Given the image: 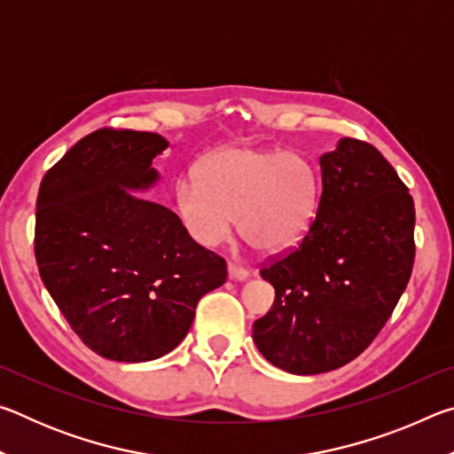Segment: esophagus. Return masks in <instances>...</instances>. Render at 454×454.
I'll use <instances>...</instances> for the list:
<instances>
[{"label":"esophagus","mask_w":454,"mask_h":454,"mask_svg":"<svg viewBox=\"0 0 454 454\" xmlns=\"http://www.w3.org/2000/svg\"><path fill=\"white\" fill-rule=\"evenodd\" d=\"M228 274H230V278H234V280H246V278H248L250 272L238 262H230L228 264Z\"/></svg>","instance_id":"1"}]
</instances>
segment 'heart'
I'll return each mask as SVG.
<instances>
[{"mask_svg": "<svg viewBox=\"0 0 454 454\" xmlns=\"http://www.w3.org/2000/svg\"><path fill=\"white\" fill-rule=\"evenodd\" d=\"M318 184L296 153L264 148H222L206 156L196 176L178 184V208L194 240L218 246L240 222V234L260 252H282L309 230Z\"/></svg>", "mask_w": 454, "mask_h": 454, "instance_id": "1", "label": "heart"}]
</instances>
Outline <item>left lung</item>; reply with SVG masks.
<instances>
[{"label": "left lung", "instance_id": "8db88e82", "mask_svg": "<svg viewBox=\"0 0 454 454\" xmlns=\"http://www.w3.org/2000/svg\"><path fill=\"white\" fill-rule=\"evenodd\" d=\"M320 172L302 240L260 268L276 298L252 338L292 374L334 371L364 352L403 296L417 250L412 196L372 144L342 137Z\"/></svg>", "mask_w": 454, "mask_h": 454}]
</instances>
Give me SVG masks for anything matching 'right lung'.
<instances>
[{"instance_id": "add662e5", "label": "right lung", "mask_w": 454, "mask_h": 454, "mask_svg": "<svg viewBox=\"0 0 454 454\" xmlns=\"http://www.w3.org/2000/svg\"><path fill=\"white\" fill-rule=\"evenodd\" d=\"M168 140L102 128L45 172L35 210V262L82 342L118 363L178 347L198 301L226 282V260L192 240L164 206L129 196L158 180Z\"/></svg>"}]
</instances>
